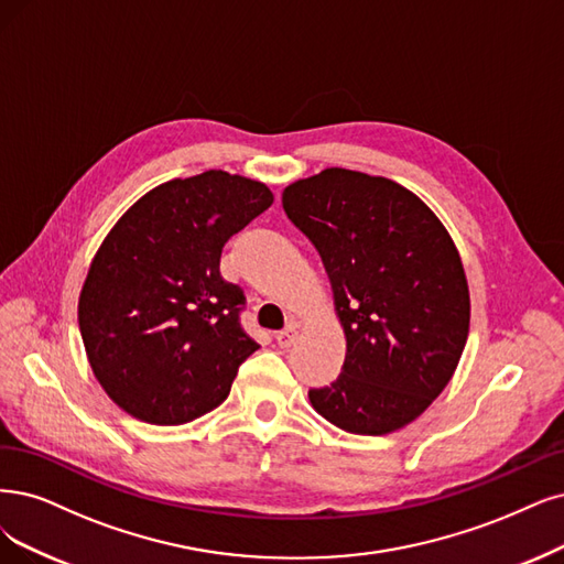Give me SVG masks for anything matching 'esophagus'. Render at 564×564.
Segmentation results:
<instances>
[{
	"instance_id": "34e87169",
	"label": "esophagus",
	"mask_w": 564,
	"mask_h": 564,
	"mask_svg": "<svg viewBox=\"0 0 564 564\" xmlns=\"http://www.w3.org/2000/svg\"><path fill=\"white\" fill-rule=\"evenodd\" d=\"M295 339H297V327H295V325H290V327L281 329L279 335H276V341H279L281 348H290V346L295 344Z\"/></svg>"
}]
</instances>
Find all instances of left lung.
<instances>
[{"label": "left lung", "mask_w": 564, "mask_h": 564, "mask_svg": "<svg viewBox=\"0 0 564 564\" xmlns=\"http://www.w3.org/2000/svg\"><path fill=\"white\" fill-rule=\"evenodd\" d=\"M316 246L346 332L337 381L314 409L352 434H388L440 398L469 335V288L446 227L406 187L332 166L283 191Z\"/></svg>", "instance_id": "left-lung-1"}]
</instances>
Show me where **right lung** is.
I'll return each instance as SVG.
<instances>
[{
	"label": "right lung",
	"mask_w": 564,
	"mask_h": 564,
	"mask_svg": "<svg viewBox=\"0 0 564 564\" xmlns=\"http://www.w3.org/2000/svg\"><path fill=\"white\" fill-rule=\"evenodd\" d=\"M274 202L227 172L166 181L99 246L78 300L90 367L134 419L181 425L223 404L260 346L241 327L243 290L220 276L227 239Z\"/></svg>",
	"instance_id": "add662e5"
}]
</instances>
